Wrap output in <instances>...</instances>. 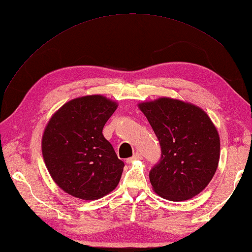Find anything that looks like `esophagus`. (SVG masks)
<instances>
[{"label": "esophagus", "instance_id": "34e87169", "mask_svg": "<svg viewBox=\"0 0 252 252\" xmlns=\"http://www.w3.org/2000/svg\"><path fill=\"white\" fill-rule=\"evenodd\" d=\"M138 159H142V154L136 152L131 158H127L126 159V163H131L132 161H134V160H138Z\"/></svg>", "mask_w": 252, "mask_h": 252}]
</instances>
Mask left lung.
<instances>
[{
	"label": "left lung",
	"instance_id": "8db88e82",
	"mask_svg": "<svg viewBox=\"0 0 252 252\" xmlns=\"http://www.w3.org/2000/svg\"><path fill=\"white\" fill-rule=\"evenodd\" d=\"M161 147V158L149 172L157 194L183 201L210 183L220 159V137L209 116L199 107L160 97L138 104Z\"/></svg>",
	"mask_w": 252,
	"mask_h": 252
}]
</instances>
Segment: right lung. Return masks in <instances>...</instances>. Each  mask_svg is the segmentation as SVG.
<instances>
[{"label":"right lung","mask_w":252,"mask_h":252,"mask_svg":"<svg viewBox=\"0 0 252 252\" xmlns=\"http://www.w3.org/2000/svg\"><path fill=\"white\" fill-rule=\"evenodd\" d=\"M117 103L101 95L82 96L52 116L42 136V154L55 183L67 194L95 200L114 190L122 160L103 135Z\"/></svg>","instance_id":"obj_1"}]
</instances>
